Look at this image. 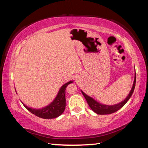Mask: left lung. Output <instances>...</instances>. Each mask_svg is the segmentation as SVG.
I'll use <instances>...</instances> for the list:
<instances>
[{
    "instance_id": "1",
    "label": "left lung",
    "mask_w": 148,
    "mask_h": 148,
    "mask_svg": "<svg viewBox=\"0 0 148 148\" xmlns=\"http://www.w3.org/2000/svg\"><path fill=\"white\" fill-rule=\"evenodd\" d=\"M135 82H136V74H135V78H134V82H133V86H132L131 90H130L129 95H127V97L125 98L123 101H122L121 102H120L119 103L115 104V105H105V104H101L99 102H98L95 100L93 98H92L90 96H88L86 95V93L82 91L81 90V92L82 95H84V98H85L86 101L89 106V107L90 108L92 111H93L95 113L97 114H100V115H104V114H112L114 112H116L118 110L121 109V108H123L124 106L125 105L126 103L129 101V99L131 98V95L133 93L134 89H135Z\"/></svg>"
}]
</instances>
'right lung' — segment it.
Wrapping results in <instances>:
<instances>
[{
	"mask_svg": "<svg viewBox=\"0 0 148 148\" xmlns=\"http://www.w3.org/2000/svg\"><path fill=\"white\" fill-rule=\"evenodd\" d=\"M73 80H70L61 86L56 97L52 102L42 108H32L27 107L21 101L26 109L36 116L45 119H55L60 116L63 114L66 108V88L69 84L72 83Z\"/></svg>",
	"mask_w": 148,
	"mask_h": 148,
	"instance_id": "1",
	"label": "right lung"
}]
</instances>
